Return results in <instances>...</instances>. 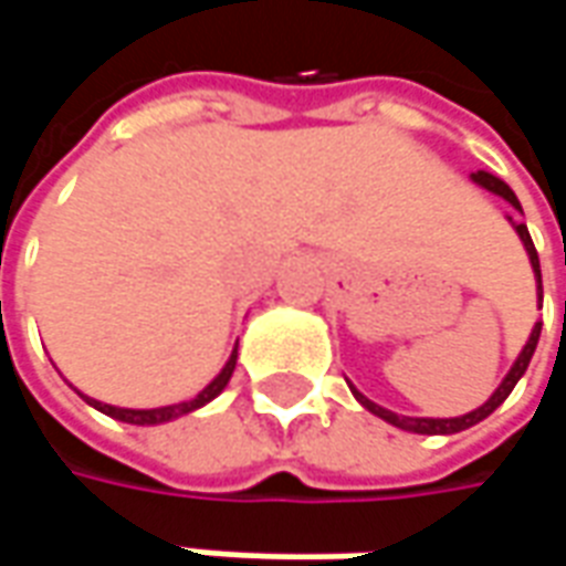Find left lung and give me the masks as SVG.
I'll use <instances>...</instances> for the list:
<instances>
[{"label":"left lung","instance_id":"8db88e82","mask_svg":"<svg viewBox=\"0 0 566 566\" xmlns=\"http://www.w3.org/2000/svg\"><path fill=\"white\" fill-rule=\"evenodd\" d=\"M472 182L482 188H489V191H494V195H501L504 201H511L520 213H523V207H520V201H516V195L511 191V186L507 182H501L497 176H491V172H472ZM513 223V217H511ZM513 229L520 232V239H523V245H526V251H530V261H533V271H535V283H538V290H542V271H538V251H535L533 239H530V229H526V223H513ZM542 298V295H538ZM538 334H542V324H535L533 334H530V339H526V346H523V353L516 356V361H513V368L507 371V378L497 384V390L491 394L489 402H482L479 409H472V412H467V416H457V419H412V416H397V412H390V409H384V406H378V402H371L368 397H361L359 390L353 387V394H356V400L368 409V412H375L378 419H384V422L397 424V428H402V431H412V434H457V431H463V428H472L475 422H482V419H489L491 412L501 406V402L511 397V390L516 387V380L523 378V371L530 368V359H533L535 346H538Z\"/></svg>","mask_w":566,"mask_h":566}]
</instances>
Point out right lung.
Listing matches in <instances>:
<instances>
[{"mask_svg": "<svg viewBox=\"0 0 566 566\" xmlns=\"http://www.w3.org/2000/svg\"><path fill=\"white\" fill-rule=\"evenodd\" d=\"M232 371H235V349H232V356L229 361L223 365V371L217 375V378L207 384L205 390L195 397V400H186V402H176V406H160V409H122V406H109V402H99V400H91V397H84V400L91 402L94 409L99 412H106V416H113V419H119V422H128V424H160V422H169V419H179V416H186V412H195V409H201L205 402H210L223 387L229 384L232 378Z\"/></svg>", "mask_w": 566, "mask_h": 566, "instance_id": "add662e5", "label": "right lung"}]
</instances>
